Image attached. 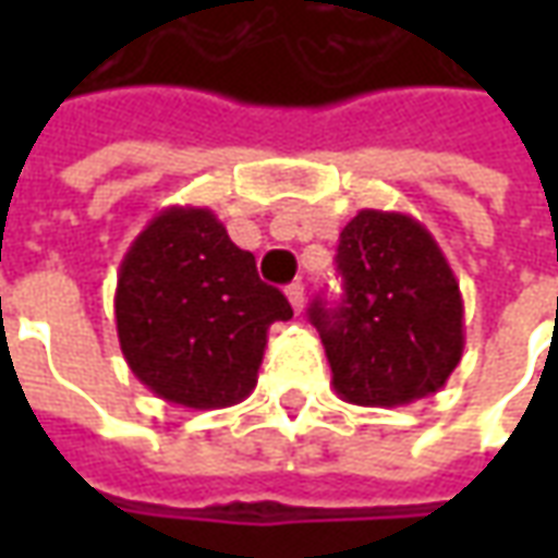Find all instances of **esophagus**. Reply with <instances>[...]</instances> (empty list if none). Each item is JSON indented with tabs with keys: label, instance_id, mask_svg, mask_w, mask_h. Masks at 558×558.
Here are the masks:
<instances>
[{
	"label": "esophagus",
	"instance_id": "34e87169",
	"mask_svg": "<svg viewBox=\"0 0 558 558\" xmlns=\"http://www.w3.org/2000/svg\"><path fill=\"white\" fill-rule=\"evenodd\" d=\"M287 299H290L292 311H295V314H302L304 311V287L302 283H290V287H287Z\"/></svg>",
	"mask_w": 558,
	"mask_h": 558
}]
</instances>
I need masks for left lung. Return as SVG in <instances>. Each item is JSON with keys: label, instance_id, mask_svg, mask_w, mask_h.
<instances>
[{"label": "left lung", "instance_id": "left-lung-1", "mask_svg": "<svg viewBox=\"0 0 558 558\" xmlns=\"http://www.w3.org/2000/svg\"><path fill=\"white\" fill-rule=\"evenodd\" d=\"M343 295L311 304L331 383L359 407L436 395L463 355L460 283L439 244L400 211L362 208L338 244Z\"/></svg>", "mask_w": 558, "mask_h": 558}]
</instances>
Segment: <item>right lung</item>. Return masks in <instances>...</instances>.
I'll return each mask as SVG.
<instances>
[{"instance_id":"right-lung-1","label":"right lung","mask_w":558,"mask_h":558,"mask_svg":"<svg viewBox=\"0 0 558 558\" xmlns=\"http://www.w3.org/2000/svg\"><path fill=\"white\" fill-rule=\"evenodd\" d=\"M292 316L211 208L170 206L128 247L116 331L128 367L167 403L220 410L256 386L268 326Z\"/></svg>"}]
</instances>
